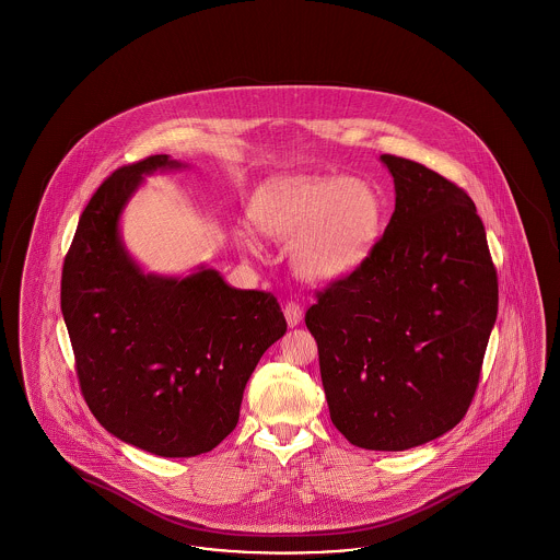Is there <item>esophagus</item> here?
I'll return each instance as SVG.
<instances>
[{
  "instance_id": "obj_1",
  "label": "esophagus",
  "mask_w": 560,
  "mask_h": 560,
  "mask_svg": "<svg viewBox=\"0 0 560 560\" xmlns=\"http://www.w3.org/2000/svg\"><path fill=\"white\" fill-rule=\"evenodd\" d=\"M283 313H285V319H288V323H290V327L300 325V320H302V317H304V311H302V306H300L298 302H292V300L285 304Z\"/></svg>"
}]
</instances>
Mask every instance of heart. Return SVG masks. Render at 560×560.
<instances>
[{
  "instance_id": "obj_1",
  "label": "heart",
  "mask_w": 560,
  "mask_h": 560,
  "mask_svg": "<svg viewBox=\"0 0 560 560\" xmlns=\"http://www.w3.org/2000/svg\"><path fill=\"white\" fill-rule=\"evenodd\" d=\"M256 224L272 240H300L293 254L298 270L331 281L370 258L382 229V201L357 178L298 180L268 192Z\"/></svg>"
}]
</instances>
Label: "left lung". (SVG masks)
<instances>
[{"mask_svg":"<svg viewBox=\"0 0 560 560\" xmlns=\"http://www.w3.org/2000/svg\"><path fill=\"white\" fill-rule=\"evenodd\" d=\"M397 203L370 258L317 290L306 327L329 416L348 441L402 452L452 430L479 386L498 270L468 192L382 155Z\"/></svg>","mask_w":560,"mask_h":560,"instance_id":"obj_1","label":"left lung"}]
</instances>
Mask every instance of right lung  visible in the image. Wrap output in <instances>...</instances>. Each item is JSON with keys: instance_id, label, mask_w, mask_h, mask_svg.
I'll list each match as a JSON object with an SVG mask.
<instances>
[{"instance_id": "right-lung-1", "label": "right lung", "mask_w": 560, "mask_h": 560, "mask_svg": "<svg viewBox=\"0 0 560 560\" xmlns=\"http://www.w3.org/2000/svg\"><path fill=\"white\" fill-rule=\"evenodd\" d=\"M151 155L96 188L60 279V308L81 395L117 439L163 457L212 452L240 422L243 388L288 323L272 293L233 290L212 270L142 275L117 222L142 174L178 167Z\"/></svg>"}]
</instances>
